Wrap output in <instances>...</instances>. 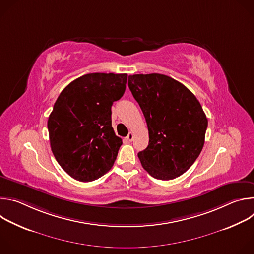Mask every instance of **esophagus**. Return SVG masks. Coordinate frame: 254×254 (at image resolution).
Here are the masks:
<instances>
[{
	"label": "esophagus",
	"instance_id": "obj_1",
	"mask_svg": "<svg viewBox=\"0 0 254 254\" xmlns=\"http://www.w3.org/2000/svg\"><path fill=\"white\" fill-rule=\"evenodd\" d=\"M127 139L128 140V141H131L132 139H133V133L130 131L128 134H127Z\"/></svg>",
	"mask_w": 254,
	"mask_h": 254
}]
</instances>
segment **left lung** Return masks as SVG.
<instances>
[{"mask_svg":"<svg viewBox=\"0 0 254 254\" xmlns=\"http://www.w3.org/2000/svg\"><path fill=\"white\" fill-rule=\"evenodd\" d=\"M128 87L149 129V146L137 154L142 168L159 180L184 174L199 157L208 126L196 96L164 74L128 76Z\"/></svg>","mask_w":254,"mask_h":254,"instance_id":"obj_1","label":"left lung"}]
</instances>
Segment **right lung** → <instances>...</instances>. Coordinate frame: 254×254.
<instances>
[{
  "label": "right lung",
  "instance_id": "obj_1",
  "mask_svg": "<svg viewBox=\"0 0 254 254\" xmlns=\"http://www.w3.org/2000/svg\"><path fill=\"white\" fill-rule=\"evenodd\" d=\"M127 74L89 73L69 83L48 119L52 153L80 182L110 171L123 144L112 127V105L125 93Z\"/></svg>",
  "mask_w": 254,
  "mask_h": 254
}]
</instances>
